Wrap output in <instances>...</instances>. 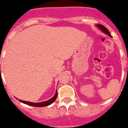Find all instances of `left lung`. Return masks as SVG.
Masks as SVG:
<instances>
[{
    "label": "left lung",
    "mask_w": 128,
    "mask_h": 128,
    "mask_svg": "<svg viewBox=\"0 0 128 128\" xmlns=\"http://www.w3.org/2000/svg\"><path fill=\"white\" fill-rule=\"evenodd\" d=\"M98 28H99L103 32H104V33H106V34H107V35H108L109 36H112V35H111L110 33V32L108 31V30L105 27V26H104L103 25H102V24H98L97 25Z\"/></svg>",
    "instance_id": "1"
}]
</instances>
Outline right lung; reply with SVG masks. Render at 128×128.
I'll use <instances>...</instances> for the list:
<instances>
[{"label": "right lung", "instance_id": "add662e5", "mask_svg": "<svg viewBox=\"0 0 128 128\" xmlns=\"http://www.w3.org/2000/svg\"><path fill=\"white\" fill-rule=\"evenodd\" d=\"M56 97H57V92L55 93V95H54V96L51 98V99L48 100L47 101H44V102H38V103H33L31 102H28V101H24V100H19L21 102H23L24 104H28V105L30 106H35V107H44V106H47L50 105L52 103L54 102V101L56 100Z\"/></svg>", "mask_w": 128, "mask_h": 128}]
</instances>
